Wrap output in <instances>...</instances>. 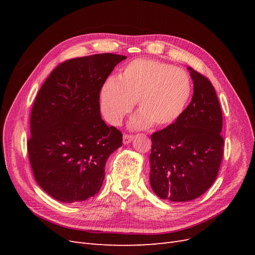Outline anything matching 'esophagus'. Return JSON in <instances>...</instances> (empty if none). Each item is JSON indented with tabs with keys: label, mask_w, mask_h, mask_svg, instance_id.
<instances>
[{
	"label": "esophagus",
	"mask_w": 255,
	"mask_h": 255,
	"mask_svg": "<svg viewBox=\"0 0 255 255\" xmlns=\"http://www.w3.org/2000/svg\"><path fill=\"white\" fill-rule=\"evenodd\" d=\"M133 139H134V135H129V134L123 135V143H125V144L129 143Z\"/></svg>",
	"instance_id": "obj_1"
}]
</instances>
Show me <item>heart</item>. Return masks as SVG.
Instances as JSON below:
<instances>
[{
    "label": "heart",
    "mask_w": 255,
    "mask_h": 255,
    "mask_svg": "<svg viewBox=\"0 0 255 255\" xmlns=\"http://www.w3.org/2000/svg\"><path fill=\"white\" fill-rule=\"evenodd\" d=\"M191 89L190 76L183 69L155 59L138 58L123 67L116 80L104 83L99 103L111 125H120L137 101L139 113L130 121V127L165 128L179 119Z\"/></svg>",
    "instance_id": "obj_1"
}]
</instances>
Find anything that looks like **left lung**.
Instances as JSON below:
<instances>
[{"label": "left lung", "instance_id": "8db88e82", "mask_svg": "<svg viewBox=\"0 0 255 255\" xmlns=\"http://www.w3.org/2000/svg\"><path fill=\"white\" fill-rule=\"evenodd\" d=\"M188 69L194 81L191 102L172 125L151 135V187L172 202L190 201L212 186L225 148L215 88L206 76Z\"/></svg>", "mask_w": 255, "mask_h": 255}]
</instances>
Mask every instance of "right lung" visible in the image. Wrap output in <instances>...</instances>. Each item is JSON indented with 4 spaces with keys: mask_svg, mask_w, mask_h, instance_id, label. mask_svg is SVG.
I'll use <instances>...</instances> for the list:
<instances>
[{
    "mask_svg": "<svg viewBox=\"0 0 255 255\" xmlns=\"http://www.w3.org/2000/svg\"><path fill=\"white\" fill-rule=\"evenodd\" d=\"M127 56L104 53L68 59L44 81L30 114L27 153L38 185L60 202L98 194L105 164L122 133L101 119L99 94Z\"/></svg>",
    "mask_w": 255,
    "mask_h": 255,
    "instance_id": "right-lung-1",
    "label": "right lung"
}]
</instances>
